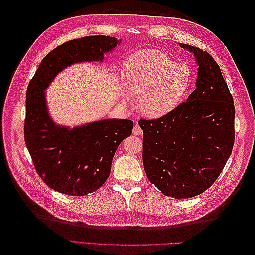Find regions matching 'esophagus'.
Returning <instances> with one entry per match:
<instances>
[{
	"mask_svg": "<svg viewBox=\"0 0 255 255\" xmlns=\"http://www.w3.org/2000/svg\"><path fill=\"white\" fill-rule=\"evenodd\" d=\"M132 132H133V135H141L142 134V129L139 127V125H138V123H136L135 127L133 128Z\"/></svg>",
	"mask_w": 255,
	"mask_h": 255,
	"instance_id": "1",
	"label": "esophagus"
}]
</instances>
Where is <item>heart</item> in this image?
Returning <instances> with one entry per match:
<instances>
[{
    "mask_svg": "<svg viewBox=\"0 0 255 255\" xmlns=\"http://www.w3.org/2000/svg\"><path fill=\"white\" fill-rule=\"evenodd\" d=\"M191 82L190 67L175 63L160 50L135 52L125 63V87L129 96L139 97V110L150 118L164 117L176 110L187 96Z\"/></svg>",
    "mask_w": 255,
    "mask_h": 255,
    "instance_id": "b5f03b06",
    "label": "heart"
}]
</instances>
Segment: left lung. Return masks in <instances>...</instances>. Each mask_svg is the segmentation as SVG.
Listing matches in <instances>:
<instances>
[{"instance_id": "8db88e82", "label": "left lung", "mask_w": 255, "mask_h": 255, "mask_svg": "<svg viewBox=\"0 0 255 255\" xmlns=\"http://www.w3.org/2000/svg\"><path fill=\"white\" fill-rule=\"evenodd\" d=\"M180 45L195 55L196 89L172 113L138 125L146 177L165 196L187 199L210 188L225 168L235 140V106L216 60Z\"/></svg>"}]
</instances>
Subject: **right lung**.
Returning <instances> with one entry per match:
<instances>
[{"label":"right lung","mask_w":255,"mask_h":255,"mask_svg":"<svg viewBox=\"0 0 255 255\" xmlns=\"http://www.w3.org/2000/svg\"><path fill=\"white\" fill-rule=\"evenodd\" d=\"M121 40L97 35L69 40L52 50L30 80L25 100L24 140L36 172L64 195L86 196L109 179L119 144L132 134L128 119H103L69 128L52 120L44 90L65 68L83 61H103Z\"/></svg>","instance_id":"right-lung-1"}]
</instances>
